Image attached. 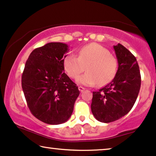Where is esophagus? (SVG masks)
Wrapping results in <instances>:
<instances>
[{
	"mask_svg": "<svg viewBox=\"0 0 156 156\" xmlns=\"http://www.w3.org/2000/svg\"><path fill=\"white\" fill-rule=\"evenodd\" d=\"M78 90H80V92H81V93H82V92H83L85 90V87H81V86H79L78 87Z\"/></svg>",
	"mask_w": 156,
	"mask_h": 156,
	"instance_id": "1",
	"label": "esophagus"
}]
</instances>
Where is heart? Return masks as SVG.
<instances>
[{"mask_svg": "<svg viewBox=\"0 0 156 156\" xmlns=\"http://www.w3.org/2000/svg\"><path fill=\"white\" fill-rule=\"evenodd\" d=\"M63 65L67 75L76 79L85 71L87 73L80 76L79 84L93 86L98 84L104 85L115 78L117 72V60L110 52L102 45L91 43L80 48L78 57L69 54L63 61Z\"/></svg>", "mask_w": 156, "mask_h": 156, "instance_id": "b5f03b06", "label": "heart"}]
</instances>
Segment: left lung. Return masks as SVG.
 I'll return each instance as SVG.
<instances>
[{
  "label": "left lung",
  "instance_id": "1",
  "mask_svg": "<svg viewBox=\"0 0 156 156\" xmlns=\"http://www.w3.org/2000/svg\"><path fill=\"white\" fill-rule=\"evenodd\" d=\"M118 70L110 83L93 92L91 111L98 121L115 122L132 108L141 87V74L136 57L121 44L114 46Z\"/></svg>",
  "mask_w": 156,
  "mask_h": 156
}]
</instances>
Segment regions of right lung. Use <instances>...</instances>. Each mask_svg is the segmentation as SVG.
<instances>
[{
    "label": "right lung",
    "instance_id": "obj_1",
    "mask_svg": "<svg viewBox=\"0 0 156 156\" xmlns=\"http://www.w3.org/2000/svg\"><path fill=\"white\" fill-rule=\"evenodd\" d=\"M66 44L50 42L32 51L22 75L27 106L37 119L60 124L69 119L80 91L64 73Z\"/></svg>",
    "mask_w": 156,
    "mask_h": 156
}]
</instances>
